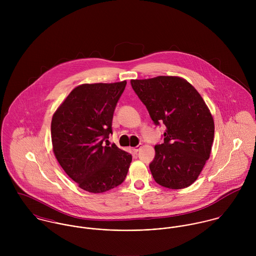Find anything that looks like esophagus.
Listing matches in <instances>:
<instances>
[{"label":"esophagus","instance_id":"obj_1","mask_svg":"<svg viewBox=\"0 0 256 256\" xmlns=\"http://www.w3.org/2000/svg\"><path fill=\"white\" fill-rule=\"evenodd\" d=\"M141 148H142V146H140V145H139V146L133 148V152H139Z\"/></svg>","mask_w":256,"mask_h":256}]
</instances>
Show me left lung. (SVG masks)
<instances>
[{"mask_svg": "<svg viewBox=\"0 0 256 256\" xmlns=\"http://www.w3.org/2000/svg\"><path fill=\"white\" fill-rule=\"evenodd\" d=\"M156 125L164 123V143L154 146L150 164L154 182L170 189L194 182L210 158L215 124L212 113L196 88L176 76L131 80Z\"/></svg>", "mask_w": 256, "mask_h": 256, "instance_id": "1", "label": "left lung"}]
</instances>
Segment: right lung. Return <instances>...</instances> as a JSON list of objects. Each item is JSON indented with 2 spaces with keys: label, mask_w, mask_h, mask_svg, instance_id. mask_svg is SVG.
<instances>
[{
  "label": "right lung",
  "mask_w": 256,
  "mask_h": 256,
  "mask_svg": "<svg viewBox=\"0 0 256 256\" xmlns=\"http://www.w3.org/2000/svg\"><path fill=\"white\" fill-rule=\"evenodd\" d=\"M126 84H80L53 114V152L68 176L88 192L104 193L126 178L132 156L114 144L102 145L112 133L113 112Z\"/></svg>",
  "instance_id": "1"
}]
</instances>
